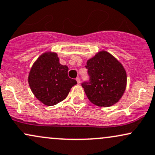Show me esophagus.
I'll return each mask as SVG.
<instances>
[{"label":"esophagus","mask_w":155,"mask_h":155,"mask_svg":"<svg viewBox=\"0 0 155 155\" xmlns=\"http://www.w3.org/2000/svg\"><path fill=\"white\" fill-rule=\"evenodd\" d=\"M76 79V81H77L78 84H79L80 82H81V81H80V78H79V77H77Z\"/></svg>","instance_id":"esophagus-1"}]
</instances>
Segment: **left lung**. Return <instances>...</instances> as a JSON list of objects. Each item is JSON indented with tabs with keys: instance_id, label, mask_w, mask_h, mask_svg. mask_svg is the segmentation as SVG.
<instances>
[{
	"instance_id": "obj_1",
	"label": "left lung",
	"mask_w": 155,
	"mask_h": 155,
	"mask_svg": "<svg viewBox=\"0 0 155 155\" xmlns=\"http://www.w3.org/2000/svg\"><path fill=\"white\" fill-rule=\"evenodd\" d=\"M89 81L81 83L89 101L99 107L118 102L126 87L127 76L121 63L106 51L98 53L85 66Z\"/></svg>"
}]
</instances>
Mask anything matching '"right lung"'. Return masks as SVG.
Listing matches in <instances>:
<instances>
[{"label": "right lung", "instance_id": "1", "mask_svg": "<svg viewBox=\"0 0 155 155\" xmlns=\"http://www.w3.org/2000/svg\"><path fill=\"white\" fill-rule=\"evenodd\" d=\"M68 68L59 63L55 53L40 55L31 67L28 82L35 96L45 105H55L66 98L77 82L68 76Z\"/></svg>", "mask_w": 155, "mask_h": 155}]
</instances>
